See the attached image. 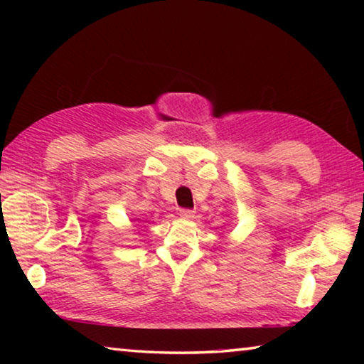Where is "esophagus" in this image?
Returning a JSON list of instances; mask_svg holds the SVG:
<instances>
[{
  "label": "esophagus",
  "instance_id": "34e87169",
  "mask_svg": "<svg viewBox=\"0 0 364 364\" xmlns=\"http://www.w3.org/2000/svg\"><path fill=\"white\" fill-rule=\"evenodd\" d=\"M180 217H181V218H186V220L193 218V217H194V210H189V208H181V210H180Z\"/></svg>",
  "mask_w": 364,
  "mask_h": 364
}]
</instances>
